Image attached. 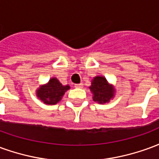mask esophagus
I'll return each mask as SVG.
<instances>
[{
  "label": "esophagus",
  "instance_id": "esophagus-1",
  "mask_svg": "<svg viewBox=\"0 0 159 159\" xmlns=\"http://www.w3.org/2000/svg\"><path fill=\"white\" fill-rule=\"evenodd\" d=\"M83 87V83H80V84H76L75 85V88H78V89H82Z\"/></svg>",
  "mask_w": 159,
  "mask_h": 159
}]
</instances>
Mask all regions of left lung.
<instances>
[{
	"label": "left lung",
	"mask_w": 159,
	"mask_h": 159,
	"mask_svg": "<svg viewBox=\"0 0 159 159\" xmlns=\"http://www.w3.org/2000/svg\"><path fill=\"white\" fill-rule=\"evenodd\" d=\"M91 93H93V100L99 104L109 103L113 100L116 93L115 87L108 83L103 76H96L91 81L89 86Z\"/></svg>",
	"instance_id": "left-lung-1"
}]
</instances>
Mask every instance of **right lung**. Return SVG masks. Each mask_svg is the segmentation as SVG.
I'll use <instances>...</instances> for the list:
<instances>
[{
    "label": "right lung",
    "mask_w": 159,
    "mask_h": 159,
    "mask_svg": "<svg viewBox=\"0 0 159 159\" xmlns=\"http://www.w3.org/2000/svg\"><path fill=\"white\" fill-rule=\"evenodd\" d=\"M70 89V85H63L56 77H52L48 83L37 88L36 94L46 105H56L62 100L64 94Z\"/></svg>",
    "instance_id": "obj_1"
}]
</instances>
